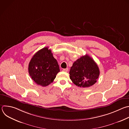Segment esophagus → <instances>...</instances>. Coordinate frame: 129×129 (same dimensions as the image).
<instances>
[{
    "instance_id": "obj_1",
    "label": "esophagus",
    "mask_w": 129,
    "mask_h": 129,
    "mask_svg": "<svg viewBox=\"0 0 129 129\" xmlns=\"http://www.w3.org/2000/svg\"><path fill=\"white\" fill-rule=\"evenodd\" d=\"M63 71H64V72H67L68 71V68H66L65 69H63Z\"/></svg>"
}]
</instances>
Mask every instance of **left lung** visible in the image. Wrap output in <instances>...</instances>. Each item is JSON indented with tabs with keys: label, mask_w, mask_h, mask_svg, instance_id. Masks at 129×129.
<instances>
[{
	"label": "left lung",
	"mask_w": 129,
	"mask_h": 129,
	"mask_svg": "<svg viewBox=\"0 0 129 129\" xmlns=\"http://www.w3.org/2000/svg\"><path fill=\"white\" fill-rule=\"evenodd\" d=\"M69 74L70 78L74 84L78 87L87 88L97 82L100 70L94 60L85 55L73 63Z\"/></svg>",
	"instance_id": "obj_1"
}]
</instances>
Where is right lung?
<instances>
[{
    "mask_svg": "<svg viewBox=\"0 0 129 129\" xmlns=\"http://www.w3.org/2000/svg\"><path fill=\"white\" fill-rule=\"evenodd\" d=\"M28 72L33 81L41 86L46 87L54 81L60 68L48 47L34 54L29 62Z\"/></svg>",
    "mask_w": 129,
    "mask_h": 129,
    "instance_id": "right-lung-1",
    "label": "right lung"
}]
</instances>
